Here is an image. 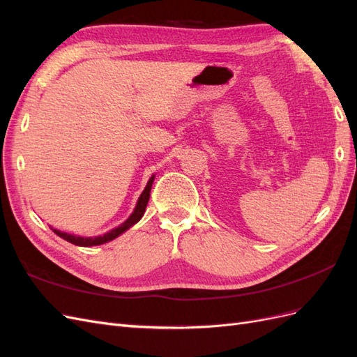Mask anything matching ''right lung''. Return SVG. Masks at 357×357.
<instances>
[{
    "label": "right lung",
    "mask_w": 357,
    "mask_h": 357,
    "mask_svg": "<svg viewBox=\"0 0 357 357\" xmlns=\"http://www.w3.org/2000/svg\"><path fill=\"white\" fill-rule=\"evenodd\" d=\"M153 178H155V176L150 177L146 189L143 190L142 195H139L134 213H132L131 215H129V219H128L126 222H123L121 226H117L116 229H112L110 232H107V234H104V235H101V236H95V238H84V236H75V235H70V234H66V232H61V231H58V229H53V232H55L58 236H61V238H63L66 241H68V243H71V244H75V245H80V247L100 245V244H104V243H109V241L114 240L116 236L123 234L126 229L131 228L132 225H135L139 219L143 218V214H144L146 207H147L149 198H150V189H152Z\"/></svg>",
    "instance_id": "add662e5"
}]
</instances>
